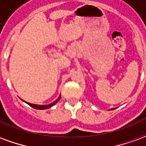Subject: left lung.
Listing matches in <instances>:
<instances>
[{
	"label": "left lung",
	"mask_w": 146,
	"mask_h": 146,
	"mask_svg": "<svg viewBox=\"0 0 146 146\" xmlns=\"http://www.w3.org/2000/svg\"><path fill=\"white\" fill-rule=\"evenodd\" d=\"M115 109H116V108H112V109H110V110H115Z\"/></svg>",
	"instance_id": "1"
}]
</instances>
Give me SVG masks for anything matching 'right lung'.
I'll list each match as a JSON object with an SVG mask.
<instances>
[{"label": "right lung", "mask_w": 146, "mask_h": 146, "mask_svg": "<svg viewBox=\"0 0 146 146\" xmlns=\"http://www.w3.org/2000/svg\"><path fill=\"white\" fill-rule=\"evenodd\" d=\"M61 98V95L58 96V98L55 100V101H54L53 102H51V103H50V104L48 105H37V104H32V103H30V102H25L23 101V99H21V100H23V101L24 102H26L27 104H28L29 106H30L31 107H33V109H36V110H47V109H49V108L52 107L53 106H54V105L57 103L59 101V99H60Z\"/></svg>", "instance_id": "right-lung-1"}]
</instances>
